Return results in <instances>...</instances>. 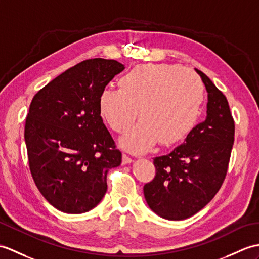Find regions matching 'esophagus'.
<instances>
[{"mask_svg":"<svg viewBox=\"0 0 259 259\" xmlns=\"http://www.w3.org/2000/svg\"><path fill=\"white\" fill-rule=\"evenodd\" d=\"M131 162H132V159L129 157V155L127 154L122 155V164H128V163H131Z\"/></svg>","mask_w":259,"mask_h":259,"instance_id":"1","label":"esophagus"}]
</instances>
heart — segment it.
Masks as SVG:
<instances>
[{
    "instance_id": "1",
    "label": "heart",
    "mask_w": 259,
    "mask_h": 259,
    "mask_svg": "<svg viewBox=\"0 0 259 259\" xmlns=\"http://www.w3.org/2000/svg\"><path fill=\"white\" fill-rule=\"evenodd\" d=\"M119 90L105 89L98 98L101 119L112 131L127 132L120 146L131 152L147 151L159 141L174 146L194 129L204 100V86L190 70L169 64L135 66L118 80Z\"/></svg>"
}]
</instances>
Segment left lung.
<instances>
[{
	"instance_id": "left-lung-1",
	"label": "left lung",
	"mask_w": 259,
	"mask_h": 259,
	"mask_svg": "<svg viewBox=\"0 0 259 259\" xmlns=\"http://www.w3.org/2000/svg\"><path fill=\"white\" fill-rule=\"evenodd\" d=\"M195 70L208 94L206 119L171 153L154 158L155 177L143 186L150 208L172 221L191 218L218 193L226 177L235 135L224 94L205 74Z\"/></svg>"
}]
</instances>
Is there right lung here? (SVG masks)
Instances as JSON below:
<instances>
[{
  "label": "right lung",
  "mask_w": 259,
  "mask_h": 259,
  "mask_svg": "<svg viewBox=\"0 0 259 259\" xmlns=\"http://www.w3.org/2000/svg\"><path fill=\"white\" fill-rule=\"evenodd\" d=\"M124 66L87 59L36 94L25 121L29 170L47 202L65 213L90 211L107 191V173L121 164L98 110L99 95Z\"/></svg>",
  "instance_id": "right-lung-1"
}]
</instances>
